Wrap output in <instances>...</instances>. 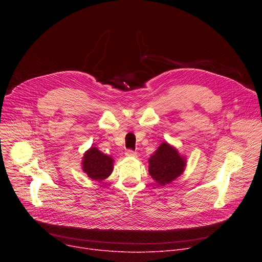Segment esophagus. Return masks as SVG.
I'll return each instance as SVG.
<instances>
[{"instance_id":"obj_1","label":"esophagus","mask_w":262,"mask_h":262,"mask_svg":"<svg viewBox=\"0 0 262 262\" xmlns=\"http://www.w3.org/2000/svg\"><path fill=\"white\" fill-rule=\"evenodd\" d=\"M125 156H127V157H137V153L134 152V150H132V149H127L125 152Z\"/></svg>"}]
</instances>
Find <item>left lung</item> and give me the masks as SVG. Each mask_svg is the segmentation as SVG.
<instances>
[{
  "label": "left lung",
  "mask_w": 262,
  "mask_h": 262,
  "mask_svg": "<svg viewBox=\"0 0 262 262\" xmlns=\"http://www.w3.org/2000/svg\"><path fill=\"white\" fill-rule=\"evenodd\" d=\"M187 166L186 157L177 148L162 142L148 159V173L159 186H166L180 177Z\"/></svg>",
  "instance_id": "left-lung-1"
}]
</instances>
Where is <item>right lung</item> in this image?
I'll use <instances>...</instances> for the list:
<instances>
[{
    "mask_svg": "<svg viewBox=\"0 0 262 262\" xmlns=\"http://www.w3.org/2000/svg\"><path fill=\"white\" fill-rule=\"evenodd\" d=\"M114 158L102 153L98 147L87 149L81 160V169L92 181L103 182L114 171Z\"/></svg>",
    "mask_w": 262,
    "mask_h": 262,
    "instance_id": "1",
    "label": "right lung"
}]
</instances>
